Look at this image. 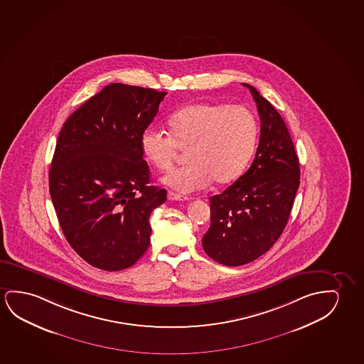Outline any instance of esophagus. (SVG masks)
I'll list each match as a JSON object with an SVG mask.
<instances>
[{
  "label": "esophagus",
  "instance_id": "esophagus-1",
  "mask_svg": "<svg viewBox=\"0 0 364 364\" xmlns=\"http://www.w3.org/2000/svg\"><path fill=\"white\" fill-rule=\"evenodd\" d=\"M168 200L171 201H188L190 198L187 196L179 195V193H174L172 191H169Z\"/></svg>",
  "mask_w": 364,
  "mask_h": 364
}]
</instances>
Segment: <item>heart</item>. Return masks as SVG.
Wrapping results in <instances>:
<instances>
[{
  "mask_svg": "<svg viewBox=\"0 0 364 364\" xmlns=\"http://www.w3.org/2000/svg\"><path fill=\"white\" fill-rule=\"evenodd\" d=\"M169 134L148 128L141 136L143 156L153 167L167 171L186 151L185 167L162 178L182 193L203 190L213 183L228 185L239 178L257 143L255 115L245 107L197 103L179 109L168 120Z\"/></svg>",
  "mask_w": 364,
  "mask_h": 364,
  "instance_id": "heart-1",
  "label": "heart"
}]
</instances>
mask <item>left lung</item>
Segmentation results:
<instances>
[{
    "instance_id": "left-lung-1",
    "label": "left lung",
    "mask_w": 364,
    "mask_h": 364,
    "mask_svg": "<svg viewBox=\"0 0 364 364\" xmlns=\"http://www.w3.org/2000/svg\"><path fill=\"white\" fill-rule=\"evenodd\" d=\"M260 115V141L246 173L210 197L211 226L202 246L226 266L256 260L280 237L300 185L299 158L282 115L249 84Z\"/></svg>"
}]
</instances>
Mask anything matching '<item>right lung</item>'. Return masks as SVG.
Wrapping results in <instances>:
<instances>
[{
  "mask_svg": "<svg viewBox=\"0 0 364 364\" xmlns=\"http://www.w3.org/2000/svg\"><path fill=\"white\" fill-rule=\"evenodd\" d=\"M167 92L113 82L60 131L49 171L51 201L71 247L87 264L119 272L151 244V212L167 191L149 185L141 136Z\"/></svg>",
  "mask_w": 364,
  "mask_h": 364,
  "instance_id": "obj_1",
  "label": "right lung"
}]
</instances>
